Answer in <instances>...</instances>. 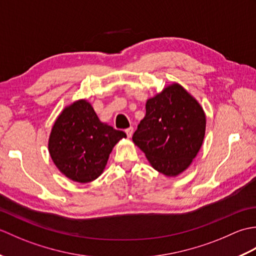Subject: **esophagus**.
I'll return each mask as SVG.
<instances>
[{"label": "esophagus", "mask_w": 256, "mask_h": 256, "mask_svg": "<svg viewBox=\"0 0 256 256\" xmlns=\"http://www.w3.org/2000/svg\"><path fill=\"white\" fill-rule=\"evenodd\" d=\"M133 131H134L133 128H128L125 130V133H126L128 138H131V136H132V135H133Z\"/></svg>", "instance_id": "esophagus-1"}]
</instances>
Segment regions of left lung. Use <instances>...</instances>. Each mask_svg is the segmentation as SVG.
Wrapping results in <instances>:
<instances>
[{
	"label": "left lung",
	"instance_id": "8db88e82",
	"mask_svg": "<svg viewBox=\"0 0 256 256\" xmlns=\"http://www.w3.org/2000/svg\"><path fill=\"white\" fill-rule=\"evenodd\" d=\"M206 133V114L180 84H172L146 101V114L133 134L152 167L174 177L197 156Z\"/></svg>",
	"mask_w": 256,
	"mask_h": 256
}]
</instances>
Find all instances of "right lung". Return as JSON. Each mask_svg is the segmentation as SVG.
<instances>
[{"label": "right lung", "instance_id": "right-lung-1", "mask_svg": "<svg viewBox=\"0 0 256 256\" xmlns=\"http://www.w3.org/2000/svg\"><path fill=\"white\" fill-rule=\"evenodd\" d=\"M126 138L102 123L86 100L66 106L54 123L48 150L54 164L74 182L86 184L99 177L120 140Z\"/></svg>", "mask_w": 256, "mask_h": 256}]
</instances>
